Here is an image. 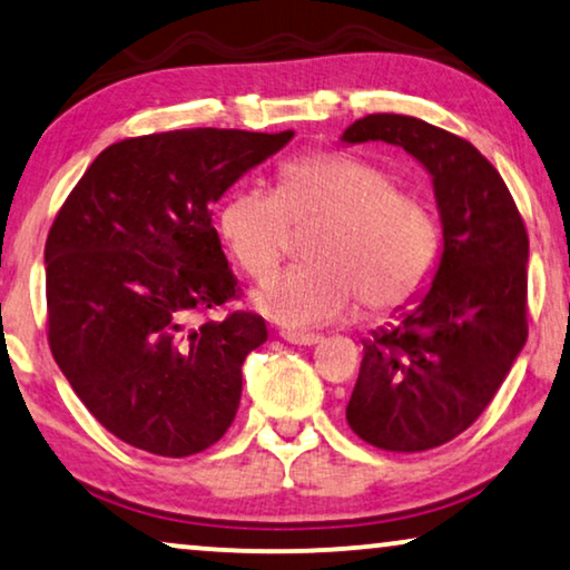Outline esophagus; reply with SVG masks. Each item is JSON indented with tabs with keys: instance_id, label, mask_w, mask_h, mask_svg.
I'll list each match as a JSON object with an SVG mask.
<instances>
[{
	"instance_id": "esophagus-1",
	"label": "esophagus",
	"mask_w": 570,
	"mask_h": 570,
	"mask_svg": "<svg viewBox=\"0 0 570 570\" xmlns=\"http://www.w3.org/2000/svg\"><path fill=\"white\" fill-rule=\"evenodd\" d=\"M286 343H294V346H315V343H320L323 338L315 333H294V331H282L278 333Z\"/></svg>"
}]
</instances>
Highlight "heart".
Masks as SVG:
<instances>
[{"label":"heart","mask_w":570,"mask_h":570,"mask_svg":"<svg viewBox=\"0 0 570 570\" xmlns=\"http://www.w3.org/2000/svg\"><path fill=\"white\" fill-rule=\"evenodd\" d=\"M307 237V266L284 271L255 292V307L288 327H315L354 309H403L426 292L442 255V224L426 198L397 188L387 167L346 151H302L278 167L276 190H235L219 212V235L250 278H266Z\"/></svg>","instance_id":"obj_1"}]
</instances>
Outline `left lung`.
Instances as JSON below:
<instances>
[{
    "label": "left lung",
    "mask_w": 570,
    "mask_h": 570,
    "mask_svg": "<svg viewBox=\"0 0 570 570\" xmlns=\"http://www.w3.org/2000/svg\"><path fill=\"white\" fill-rule=\"evenodd\" d=\"M346 144L403 147L434 178L444 253L426 296L364 341L346 421L366 444L423 452L452 442L491 405L527 343L529 237L499 170L462 136L374 114Z\"/></svg>",
    "instance_id": "1"
}]
</instances>
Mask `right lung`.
Returning a JSON list of instances; mask_svg holds the SVG:
<instances>
[{
    "mask_svg": "<svg viewBox=\"0 0 570 570\" xmlns=\"http://www.w3.org/2000/svg\"><path fill=\"white\" fill-rule=\"evenodd\" d=\"M294 131L180 128L110 144L71 188L46 239L48 346L110 434L190 456L235 421L261 315H196L239 299L212 206Z\"/></svg>",
    "mask_w": 570,
    "mask_h": 570,
    "instance_id": "add662e5",
    "label": "right lung"
}]
</instances>
